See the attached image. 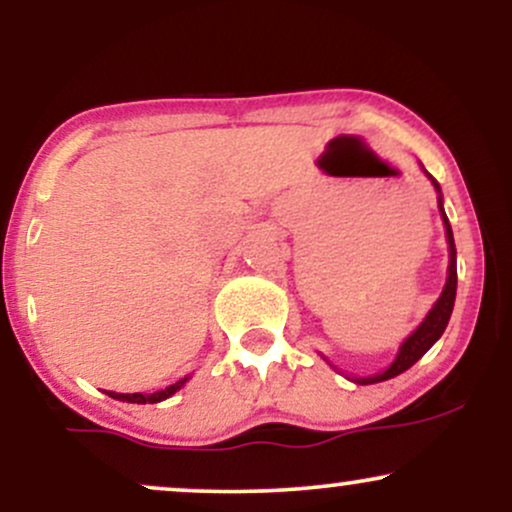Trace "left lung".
<instances>
[{
  "label": "left lung",
  "instance_id": "obj_1",
  "mask_svg": "<svg viewBox=\"0 0 512 512\" xmlns=\"http://www.w3.org/2000/svg\"><path fill=\"white\" fill-rule=\"evenodd\" d=\"M428 178H431V175H428ZM431 182H433V187H436V192L440 195L438 182L433 178H431ZM438 207H440V216H443L445 236H448V245H450V264H448V281H445V289H443V293H440L436 305L428 310L426 320L421 322V325L416 327V330L411 332L407 339H404L402 346H399V354H397L395 361H392V366L383 370V373H378V375H368V378H351L358 385L383 383V380H390V378H395V375L404 373V370L414 366V363L419 361V358L424 356L426 351L438 342L440 334H443L445 327H448V320L452 315V305H455V293H457V252H455V238H452L450 221H448V216H445V211H443V197H438Z\"/></svg>",
  "mask_w": 512,
  "mask_h": 512
}]
</instances>
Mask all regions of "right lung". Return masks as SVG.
<instances>
[{"label":"right lung","mask_w":512,"mask_h":512,"mask_svg":"<svg viewBox=\"0 0 512 512\" xmlns=\"http://www.w3.org/2000/svg\"><path fill=\"white\" fill-rule=\"evenodd\" d=\"M187 383V378L178 380L175 385L166 387V390H158V392H151V395H142V392H132V395H120V392H108L113 399H120V402H132V404H156V402H163V399H168L170 395H175V392L180 390L182 385Z\"/></svg>","instance_id":"obj_1"}]
</instances>
